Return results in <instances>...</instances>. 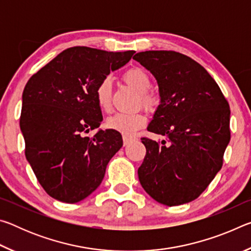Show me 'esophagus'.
Wrapping results in <instances>:
<instances>
[{
  "label": "esophagus",
  "mask_w": 251,
  "mask_h": 251,
  "mask_svg": "<svg viewBox=\"0 0 251 251\" xmlns=\"http://www.w3.org/2000/svg\"><path fill=\"white\" fill-rule=\"evenodd\" d=\"M134 141H135V138H133V137H127V136H124V137H123V142H124L125 146H127L128 144H130L131 142H134Z\"/></svg>",
  "instance_id": "34e87169"
}]
</instances>
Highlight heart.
Wrapping results in <instances>:
<instances>
[{
    "instance_id": "obj_1",
    "label": "heart",
    "mask_w": 251,
    "mask_h": 251,
    "mask_svg": "<svg viewBox=\"0 0 251 251\" xmlns=\"http://www.w3.org/2000/svg\"><path fill=\"white\" fill-rule=\"evenodd\" d=\"M123 79L125 80L126 84L135 88L138 93H141V100L143 105L147 109L152 110L157 104H158V99L152 93L148 92L151 88V80L150 75L145 71L138 67L129 69L126 71L123 75ZM112 93H113V84L112 79L106 77L101 79L97 85L95 90L96 101L100 107L103 110H109L112 106ZM146 124V117L142 113H134V114H124L118 113L114 116H110L106 125L109 129L116 130L118 133L124 136H131L136 131Z\"/></svg>"
}]
</instances>
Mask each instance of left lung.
<instances>
[{
  "instance_id": "8db88e82",
  "label": "left lung",
  "mask_w": 251,
  "mask_h": 251,
  "mask_svg": "<svg viewBox=\"0 0 251 251\" xmlns=\"http://www.w3.org/2000/svg\"><path fill=\"white\" fill-rule=\"evenodd\" d=\"M133 58L158 84L160 101L147 129L166 138H142L146 156L139 181L163 205L192 201L222 169L230 141L228 101L209 73L184 54L146 50Z\"/></svg>"
}]
</instances>
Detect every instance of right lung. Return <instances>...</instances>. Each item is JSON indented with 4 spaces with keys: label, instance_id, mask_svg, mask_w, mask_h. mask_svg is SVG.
Here are the masks:
<instances>
[{
    "label": "right lung",
    "instance_id": "right-lung-1",
    "mask_svg": "<svg viewBox=\"0 0 251 251\" xmlns=\"http://www.w3.org/2000/svg\"><path fill=\"white\" fill-rule=\"evenodd\" d=\"M134 53L70 48L25 85L20 118L25 156L50 197L78 202L100 185L123 139L113 129L85 136L103 121L95 90L110 72L128 63Z\"/></svg>",
    "mask_w": 251,
    "mask_h": 251
}]
</instances>
